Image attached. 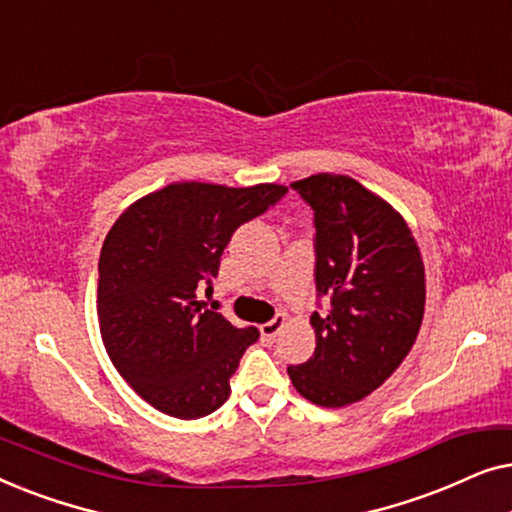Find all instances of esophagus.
<instances>
[{
    "mask_svg": "<svg viewBox=\"0 0 512 512\" xmlns=\"http://www.w3.org/2000/svg\"><path fill=\"white\" fill-rule=\"evenodd\" d=\"M284 324H286V314H277L275 319H270L268 324H263L261 326V335H263V340L265 342H272L279 335V331H282L284 328Z\"/></svg>",
    "mask_w": 512,
    "mask_h": 512,
    "instance_id": "esophagus-1",
    "label": "esophagus"
}]
</instances>
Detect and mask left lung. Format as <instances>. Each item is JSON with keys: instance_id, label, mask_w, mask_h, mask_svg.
Segmentation results:
<instances>
[{"instance_id": "8db88e82", "label": "left lung", "mask_w": 512, "mask_h": 512, "mask_svg": "<svg viewBox=\"0 0 512 512\" xmlns=\"http://www.w3.org/2000/svg\"><path fill=\"white\" fill-rule=\"evenodd\" d=\"M291 188L314 209V282L331 312L310 317L317 347L289 377L307 401L342 408L384 384L415 345L422 254L403 216L356 179L321 172Z\"/></svg>"}]
</instances>
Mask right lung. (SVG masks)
<instances>
[{"mask_svg": "<svg viewBox=\"0 0 512 512\" xmlns=\"http://www.w3.org/2000/svg\"><path fill=\"white\" fill-rule=\"evenodd\" d=\"M284 193L279 184L177 181L132 202L111 226L97 265L102 342L156 410L198 419L228 401L230 377L258 331L202 310L195 291L216 277L235 230Z\"/></svg>", "mask_w": 512, "mask_h": 512, "instance_id": "right-lung-1", "label": "right lung"}]
</instances>
